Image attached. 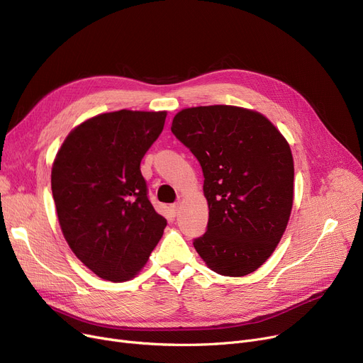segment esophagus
Segmentation results:
<instances>
[{
	"label": "esophagus",
	"instance_id": "1",
	"mask_svg": "<svg viewBox=\"0 0 363 363\" xmlns=\"http://www.w3.org/2000/svg\"><path fill=\"white\" fill-rule=\"evenodd\" d=\"M179 208H181V206H179V203H174L170 206V212H172V215L174 216H178V213H179Z\"/></svg>",
	"mask_w": 363,
	"mask_h": 363
}]
</instances>
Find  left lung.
<instances>
[{
    "mask_svg": "<svg viewBox=\"0 0 363 363\" xmlns=\"http://www.w3.org/2000/svg\"><path fill=\"white\" fill-rule=\"evenodd\" d=\"M172 133L197 157L208 204L197 253L225 277L255 272L274 253L293 206L289 143L257 111L206 106L179 111Z\"/></svg>",
    "mask_w": 363,
    "mask_h": 363,
    "instance_id": "left-lung-1",
    "label": "left lung"
}]
</instances>
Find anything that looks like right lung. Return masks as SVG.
<instances>
[{"mask_svg":"<svg viewBox=\"0 0 363 363\" xmlns=\"http://www.w3.org/2000/svg\"><path fill=\"white\" fill-rule=\"evenodd\" d=\"M166 111L119 110L74 128L51 170L63 235L103 279L137 275L163 235L166 219L148 200L141 160L163 130Z\"/></svg>","mask_w":363,"mask_h":363,"instance_id":"right-lung-1","label":"right lung"}]
</instances>
